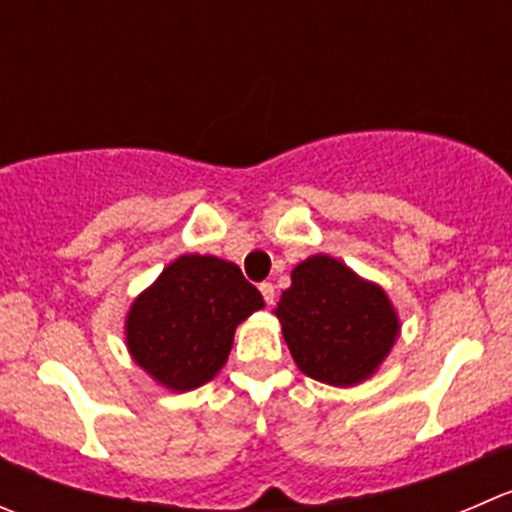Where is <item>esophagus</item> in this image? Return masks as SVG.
<instances>
[{
	"instance_id": "obj_1",
	"label": "esophagus",
	"mask_w": 512,
	"mask_h": 512,
	"mask_svg": "<svg viewBox=\"0 0 512 512\" xmlns=\"http://www.w3.org/2000/svg\"><path fill=\"white\" fill-rule=\"evenodd\" d=\"M260 292L262 297H265L267 305H275V285H272V282H262Z\"/></svg>"
}]
</instances>
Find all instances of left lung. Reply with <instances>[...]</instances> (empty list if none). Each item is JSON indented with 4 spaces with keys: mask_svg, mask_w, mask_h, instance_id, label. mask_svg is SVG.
<instances>
[{
    "mask_svg": "<svg viewBox=\"0 0 512 512\" xmlns=\"http://www.w3.org/2000/svg\"><path fill=\"white\" fill-rule=\"evenodd\" d=\"M275 315L297 367L337 388L367 380L400 335L385 290L330 255H312L292 270Z\"/></svg>",
    "mask_w": 512,
    "mask_h": 512,
    "instance_id": "obj_1",
    "label": "left lung"
}]
</instances>
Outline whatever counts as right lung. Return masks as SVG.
Returning a JSON list of instances; mask_svg holds the SVG:
<instances>
[{"mask_svg":"<svg viewBox=\"0 0 512 512\" xmlns=\"http://www.w3.org/2000/svg\"><path fill=\"white\" fill-rule=\"evenodd\" d=\"M262 307L260 290L235 262L182 255L132 302L124 335L130 355L152 380L187 393L222 370L235 327Z\"/></svg>","mask_w":512,"mask_h":512,"instance_id":"1","label":"right lung"}]
</instances>
